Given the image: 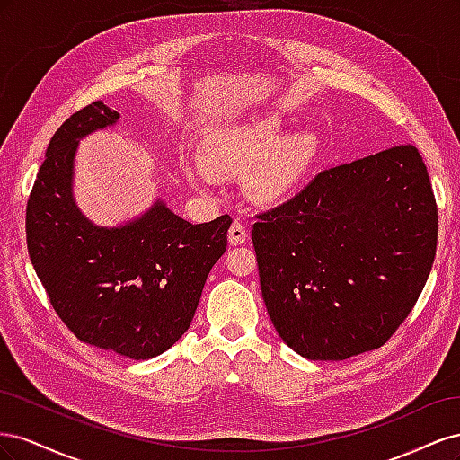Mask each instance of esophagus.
I'll return each instance as SVG.
<instances>
[{"mask_svg":"<svg viewBox=\"0 0 460 460\" xmlns=\"http://www.w3.org/2000/svg\"><path fill=\"white\" fill-rule=\"evenodd\" d=\"M228 240L232 245H240L247 240V228H245V225H242L240 220L232 222V226L228 230Z\"/></svg>","mask_w":460,"mask_h":460,"instance_id":"obj_1","label":"esophagus"}]
</instances>
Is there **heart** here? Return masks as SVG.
<instances>
[{
	"mask_svg": "<svg viewBox=\"0 0 460 460\" xmlns=\"http://www.w3.org/2000/svg\"><path fill=\"white\" fill-rule=\"evenodd\" d=\"M286 130L280 113L220 124L205 134V157L193 153L186 159V174L193 184L211 188L218 171H245L249 196L259 201L284 199L309 178L323 151L313 130L284 138Z\"/></svg>",
	"mask_w": 460,
	"mask_h": 460,
	"instance_id": "1",
	"label": "heart"
}]
</instances>
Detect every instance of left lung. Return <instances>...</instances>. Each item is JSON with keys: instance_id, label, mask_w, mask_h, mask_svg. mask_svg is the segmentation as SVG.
Returning a JSON list of instances; mask_svg holds the SVG:
<instances>
[{"instance_id": "8db88e82", "label": "left lung", "mask_w": 460, "mask_h": 460, "mask_svg": "<svg viewBox=\"0 0 460 460\" xmlns=\"http://www.w3.org/2000/svg\"><path fill=\"white\" fill-rule=\"evenodd\" d=\"M252 240L272 324L311 360L382 347L422 294L436 257L438 205L414 146L318 172L259 213Z\"/></svg>"}]
</instances>
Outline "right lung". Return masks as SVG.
Wrapping results in <instances>:
<instances>
[{"label":"right lung","mask_w":460,"mask_h":460,"mask_svg":"<svg viewBox=\"0 0 460 460\" xmlns=\"http://www.w3.org/2000/svg\"><path fill=\"white\" fill-rule=\"evenodd\" d=\"M119 117L93 102L53 134L26 205V243L55 313L80 341L144 360L190 328L232 218L191 225L163 201L113 228L82 215L73 198L76 146Z\"/></svg>","instance_id":"1"}]
</instances>
